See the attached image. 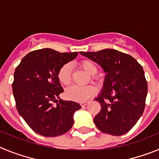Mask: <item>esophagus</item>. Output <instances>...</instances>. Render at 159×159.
Instances as JSON below:
<instances>
[{"label":"esophagus","mask_w":159,"mask_h":159,"mask_svg":"<svg viewBox=\"0 0 159 159\" xmlns=\"http://www.w3.org/2000/svg\"><path fill=\"white\" fill-rule=\"evenodd\" d=\"M88 103H89V102H88V101H85V102H80V105L82 107H84V106H86V105H88Z\"/></svg>","instance_id":"1"}]
</instances>
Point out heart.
Wrapping results in <instances>:
<instances>
[{"instance_id":"b5f03b06","label":"heart","mask_w":159,"mask_h":159,"mask_svg":"<svg viewBox=\"0 0 159 159\" xmlns=\"http://www.w3.org/2000/svg\"><path fill=\"white\" fill-rule=\"evenodd\" d=\"M80 67L91 75L92 80H95L96 76L95 73L98 71L97 66L95 62L91 60H84L79 63ZM58 80L60 83L63 85L69 84L71 80V67L69 64H65L60 67L58 71ZM96 89L92 85L88 86L80 87L76 85L70 86L66 89L65 96L67 99H71L76 102H84L88 100L91 97L95 95Z\"/></svg>"}]
</instances>
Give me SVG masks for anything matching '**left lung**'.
Returning a JSON list of instances; mask_svg holds the SVG:
<instances>
[{"instance_id": "obj_1", "label": "left lung", "mask_w": 159, "mask_h": 159, "mask_svg": "<svg viewBox=\"0 0 159 159\" xmlns=\"http://www.w3.org/2000/svg\"><path fill=\"white\" fill-rule=\"evenodd\" d=\"M80 53L99 64L106 73L102 91L95 99L101 105L94 118L95 126L112 135L126 134L145 108L147 82L143 67L131 56L115 49Z\"/></svg>"}]
</instances>
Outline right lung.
<instances>
[{
  "instance_id": "1",
  "label": "right lung",
  "mask_w": 159,
  "mask_h": 159,
  "mask_svg": "<svg viewBox=\"0 0 159 159\" xmlns=\"http://www.w3.org/2000/svg\"><path fill=\"white\" fill-rule=\"evenodd\" d=\"M77 55L39 49L26 55L15 70L12 92L16 109L40 135L55 137L68 131L74 123V113L81 108L78 102L60 99L64 89L57 76L60 67ZM53 102H57L56 106Z\"/></svg>"
}]
</instances>
